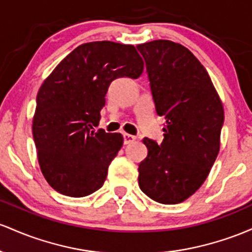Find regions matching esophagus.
Returning <instances> with one entry per match:
<instances>
[{
    "label": "esophagus",
    "mask_w": 252,
    "mask_h": 252,
    "mask_svg": "<svg viewBox=\"0 0 252 252\" xmlns=\"http://www.w3.org/2000/svg\"><path fill=\"white\" fill-rule=\"evenodd\" d=\"M123 137H124V144H125V145H127V144H131L132 141L135 140L134 135H131L128 133H124Z\"/></svg>",
    "instance_id": "esophagus-1"
}]
</instances>
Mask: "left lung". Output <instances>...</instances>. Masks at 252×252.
Masks as SVG:
<instances>
[{
  "instance_id": "obj_1",
  "label": "left lung",
  "mask_w": 252,
  "mask_h": 252,
  "mask_svg": "<svg viewBox=\"0 0 252 252\" xmlns=\"http://www.w3.org/2000/svg\"><path fill=\"white\" fill-rule=\"evenodd\" d=\"M156 112L165 117L162 144L144 138L148 157L138 183L150 199L174 205L207 179L220 149L224 108L208 72L187 47L170 40L138 45Z\"/></svg>"
}]
</instances>
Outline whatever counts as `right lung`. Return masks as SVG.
Returning <instances> with one entry per match:
<instances>
[{"instance_id":"right-lung-1","label":"right lung","mask_w":252,"mask_h":252,"mask_svg":"<svg viewBox=\"0 0 252 252\" xmlns=\"http://www.w3.org/2000/svg\"><path fill=\"white\" fill-rule=\"evenodd\" d=\"M143 70L133 45L93 41L76 47L44 81L33 139L42 175L56 191L82 197L102 187L124 138L93 126L100 121L112 81L138 78Z\"/></svg>"}]
</instances>
